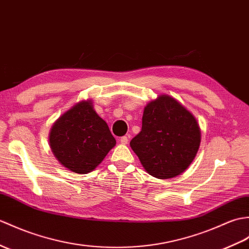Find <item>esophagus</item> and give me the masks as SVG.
I'll return each mask as SVG.
<instances>
[{
    "label": "esophagus",
    "mask_w": 249,
    "mask_h": 249,
    "mask_svg": "<svg viewBox=\"0 0 249 249\" xmlns=\"http://www.w3.org/2000/svg\"><path fill=\"white\" fill-rule=\"evenodd\" d=\"M119 141H120L121 143H122V144H127V143H128V138H127L126 136L121 137Z\"/></svg>",
    "instance_id": "34e87169"
}]
</instances>
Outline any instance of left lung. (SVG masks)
<instances>
[{
    "label": "left lung",
    "instance_id": "8db88e82",
    "mask_svg": "<svg viewBox=\"0 0 249 249\" xmlns=\"http://www.w3.org/2000/svg\"><path fill=\"white\" fill-rule=\"evenodd\" d=\"M200 145L194 115L176 98L159 95L144 108L142 129L130 147L149 175L174 178L192 163Z\"/></svg>",
    "mask_w": 249,
    "mask_h": 249
}]
</instances>
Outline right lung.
<instances>
[{"mask_svg": "<svg viewBox=\"0 0 249 249\" xmlns=\"http://www.w3.org/2000/svg\"><path fill=\"white\" fill-rule=\"evenodd\" d=\"M49 143L62 166L87 174L102 162L117 142L107 123L94 110L92 101L84 100L55 121Z\"/></svg>", "mask_w": 249, "mask_h": 249, "instance_id": "1", "label": "right lung"}]
</instances>
